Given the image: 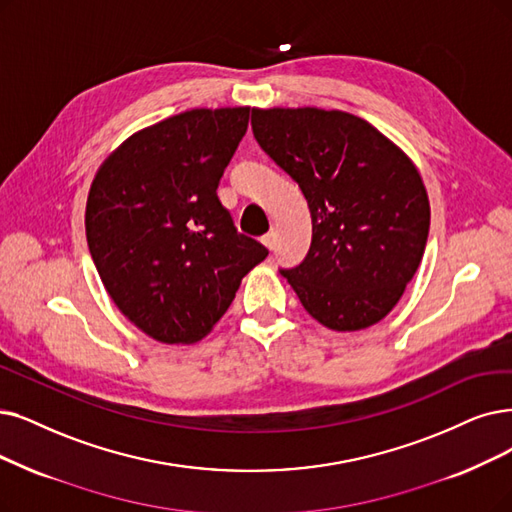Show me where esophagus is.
Here are the masks:
<instances>
[{"mask_svg":"<svg viewBox=\"0 0 512 512\" xmlns=\"http://www.w3.org/2000/svg\"><path fill=\"white\" fill-rule=\"evenodd\" d=\"M260 241H262L264 245H267L269 250H273V248H275V233H273V231H271V233H267V235H264Z\"/></svg>","mask_w":512,"mask_h":512,"instance_id":"esophagus-1","label":"esophagus"}]
</instances>
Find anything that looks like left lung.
<instances>
[{
	"instance_id": "8db88e82",
	"label": "left lung",
	"mask_w": 512,
	"mask_h": 512,
	"mask_svg": "<svg viewBox=\"0 0 512 512\" xmlns=\"http://www.w3.org/2000/svg\"><path fill=\"white\" fill-rule=\"evenodd\" d=\"M252 132L309 203V254L281 269L306 313L336 332L384 319L416 275L431 227L414 161L344 111L254 109Z\"/></svg>"
}]
</instances>
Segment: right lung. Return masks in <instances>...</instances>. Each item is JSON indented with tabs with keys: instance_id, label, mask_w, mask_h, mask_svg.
I'll use <instances>...</instances> for the list:
<instances>
[{
	"instance_id": "add662e5",
	"label": "right lung",
	"mask_w": 512,
	"mask_h": 512,
	"mask_svg": "<svg viewBox=\"0 0 512 512\" xmlns=\"http://www.w3.org/2000/svg\"><path fill=\"white\" fill-rule=\"evenodd\" d=\"M250 107L193 109L132 134L102 161L86 237L111 300L166 344L208 336L241 279L269 256L237 233L216 189Z\"/></svg>"
}]
</instances>
